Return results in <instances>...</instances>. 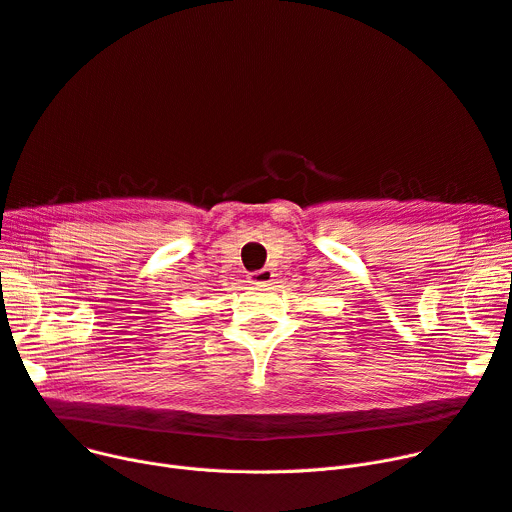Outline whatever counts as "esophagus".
<instances>
[{
    "label": "esophagus",
    "instance_id": "esophagus-1",
    "mask_svg": "<svg viewBox=\"0 0 512 512\" xmlns=\"http://www.w3.org/2000/svg\"><path fill=\"white\" fill-rule=\"evenodd\" d=\"M271 278H274V274H271V269H259V271H253V274H249V282L257 284V286L269 284Z\"/></svg>",
    "mask_w": 512,
    "mask_h": 512
}]
</instances>
